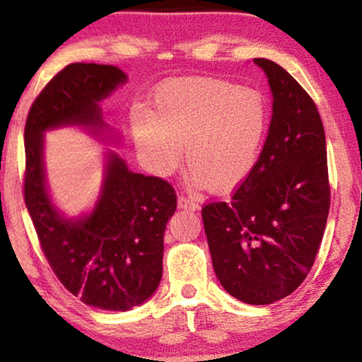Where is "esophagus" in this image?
Listing matches in <instances>:
<instances>
[{
  "label": "esophagus",
  "mask_w": 362,
  "mask_h": 362,
  "mask_svg": "<svg viewBox=\"0 0 362 362\" xmlns=\"http://www.w3.org/2000/svg\"><path fill=\"white\" fill-rule=\"evenodd\" d=\"M178 207H180V209H185V211H197L199 202L195 201V199L184 197V195H180V197H178Z\"/></svg>",
  "instance_id": "obj_1"
}]
</instances>
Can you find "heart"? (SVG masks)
Here are the masks:
<instances>
[{
	"label": "heart",
	"instance_id": "b5f03b06",
	"mask_svg": "<svg viewBox=\"0 0 362 362\" xmlns=\"http://www.w3.org/2000/svg\"><path fill=\"white\" fill-rule=\"evenodd\" d=\"M267 105L257 90L221 78L184 76L161 83L149 112L131 114L139 160L156 177L190 165L195 187L228 192L247 180L267 132Z\"/></svg>",
	"mask_w": 362,
	"mask_h": 362
}]
</instances>
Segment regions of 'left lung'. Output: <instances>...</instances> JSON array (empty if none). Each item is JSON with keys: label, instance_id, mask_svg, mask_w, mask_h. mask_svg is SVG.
I'll list each match as a JSON object with an SVG mask.
<instances>
[{"label": "left lung", "instance_id": "left-lung-1", "mask_svg": "<svg viewBox=\"0 0 362 362\" xmlns=\"http://www.w3.org/2000/svg\"><path fill=\"white\" fill-rule=\"evenodd\" d=\"M253 62L272 93L267 139L231 201L204 206L202 221L226 293L248 305H271L308 276L325 231L330 189L317 105L279 64L262 57Z\"/></svg>", "mask_w": 362, "mask_h": 362}]
</instances>
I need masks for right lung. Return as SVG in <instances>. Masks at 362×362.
Returning a JSON list of instances; mask_svg holds the SVG:
<instances>
[{"mask_svg": "<svg viewBox=\"0 0 362 362\" xmlns=\"http://www.w3.org/2000/svg\"><path fill=\"white\" fill-rule=\"evenodd\" d=\"M127 81L122 69L74 62L49 81L25 124V204L57 279L88 306L127 311L143 305L163 274V235L177 209L175 190L158 177L129 170L114 149L103 153V178L93 207L62 213L45 177L44 134L80 127L117 144L120 134L103 120L100 102Z\"/></svg>", "mask_w": 362, "mask_h": 362, "instance_id": "1", "label": "right lung"}]
</instances>
